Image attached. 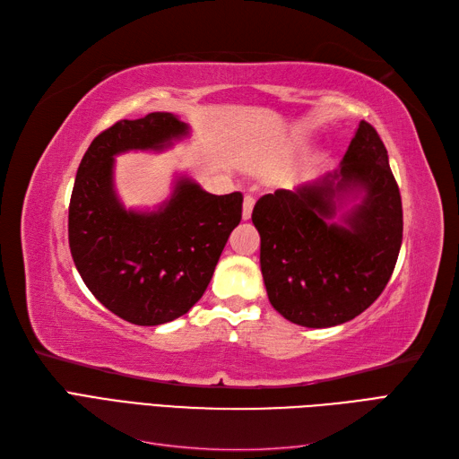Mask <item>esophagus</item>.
<instances>
[{"label":"esophagus","instance_id":"esophagus-1","mask_svg":"<svg viewBox=\"0 0 459 459\" xmlns=\"http://www.w3.org/2000/svg\"><path fill=\"white\" fill-rule=\"evenodd\" d=\"M253 208H255V197L247 195L243 201V220H248L253 214Z\"/></svg>","mask_w":459,"mask_h":459}]
</instances>
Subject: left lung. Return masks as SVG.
Listing matches in <instances>:
<instances>
[{"instance_id":"left-lung-1","label":"left lung","mask_w":459,"mask_h":459,"mask_svg":"<svg viewBox=\"0 0 459 459\" xmlns=\"http://www.w3.org/2000/svg\"><path fill=\"white\" fill-rule=\"evenodd\" d=\"M364 192L343 221L334 199ZM260 268L272 307L304 327H333L362 314L383 293L402 245V199L377 130L359 122L341 169L297 191L256 201Z\"/></svg>"}]
</instances>
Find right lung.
Instances as JSON below:
<instances>
[{
    "mask_svg": "<svg viewBox=\"0 0 459 459\" xmlns=\"http://www.w3.org/2000/svg\"><path fill=\"white\" fill-rule=\"evenodd\" d=\"M187 134L170 113L118 120L82 159L68 204V245L82 280L118 317L160 325L184 316L206 290L230 233L239 226L243 195H211L179 179L155 212L124 211L113 189L115 155L162 149Z\"/></svg>",
    "mask_w": 459,
    "mask_h": 459,
    "instance_id": "obj_1",
    "label": "right lung"
}]
</instances>
